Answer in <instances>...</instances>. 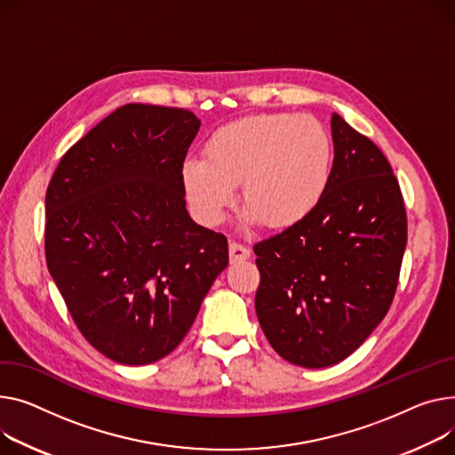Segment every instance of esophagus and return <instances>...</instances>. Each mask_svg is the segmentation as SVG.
I'll return each mask as SVG.
<instances>
[{
	"instance_id": "obj_1",
	"label": "esophagus",
	"mask_w": 455,
	"mask_h": 455,
	"mask_svg": "<svg viewBox=\"0 0 455 455\" xmlns=\"http://www.w3.org/2000/svg\"><path fill=\"white\" fill-rule=\"evenodd\" d=\"M228 254H230V261L232 263H237V261H245L251 258V251L241 245V243H235V241H232L230 247H228Z\"/></svg>"
}]
</instances>
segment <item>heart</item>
Wrapping results in <instances>:
<instances>
[{
  "label": "heart",
  "instance_id": "1",
  "mask_svg": "<svg viewBox=\"0 0 455 455\" xmlns=\"http://www.w3.org/2000/svg\"><path fill=\"white\" fill-rule=\"evenodd\" d=\"M332 172V140L311 115L289 111L237 118L210 135L204 159L188 157L180 183L197 220L221 225L241 185L245 221L285 230L322 203Z\"/></svg>",
  "mask_w": 455,
  "mask_h": 455
}]
</instances>
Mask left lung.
Segmentation results:
<instances>
[{"instance_id": "obj_1", "label": "left lung", "mask_w": 455, "mask_h": 455, "mask_svg": "<svg viewBox=\"0 0 455 455\" xmlns=\"http://www.w3.org/2000/svg\"><path fill=\"white\" fill-rule=\"evenodd\" d=\"M331 183L313 214L254 245L256 315L291 364L327 368L358 349L399 283L408 225L382 151L332 113Z\"/></svg>"}]
</instances>
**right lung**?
<instances>
[{"mask_svg": "<svg viewBox=\"0 0 455 455\" xmlns=\"http://www.w3.org/2000/svg\"><path fill=\"white\" fill-rule=\"evenodd\" d=\"M201 120L126 104L60 161L45 194V259L85 340L144 366L172 353L228 265L223 234L190 218L180 166Z\"/></svg>", "mask_w": 455, "mask_h": 455, "instance_id": "1", "label": "right lung"}]
</instances>
